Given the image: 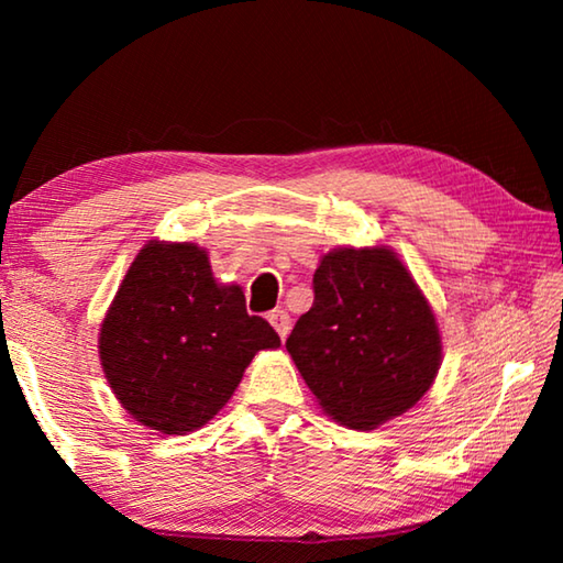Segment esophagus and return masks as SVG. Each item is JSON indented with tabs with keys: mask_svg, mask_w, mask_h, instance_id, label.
Listing matches in <instances>:
<instances>
[{
	"mask_svg": "<svg viewBox=\"0 0 563 563\" xmlns=\"http://www.w3.org/2000/svg\"><path fill=\"white\" fill-rule=\"evenodd\" d=\"M268 320H271V325L275 328V332L280 335V340H285V335L290 332V316H288V312L278 308V310L268 312Z\"/></svg>",
	"mask_w": 563,
	"mask_h": 563,
	"instance_id": "esophagus-1",
	"label": "esophagus"
}]
</instances>
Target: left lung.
Returning a JSON list of instances; mask_svg holds the SVG:
<instances>
[{"mask_svg": "<svg viewBox=\"0 0 563 563\" xmlns=\"http://www.w3.org/2000/svg\"><path fill=\"white\" fill-rule=\"evenodd\" d=\"M288 347L322 412L375 430L412 409L442 365L434 310L389 245L332 247Z\"/></svg>", "mask_w": 563, "mask_h": 563, "instance_id": "8db88e82", "label": "left lung"}]
</instances>
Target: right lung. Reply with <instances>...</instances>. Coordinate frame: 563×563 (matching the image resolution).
<instances>
[{
    "label": "right lung",
    "mask_w": 563,
    "mask_h": 563,
    "mask_svg": "<svg viewBox=\"0 0 563 563\" xmlns=\"http://www.w3.org/2000/svg\"><path fill=\"white\" fill-rule=\"evenodd\" d=\"M280 338L247 316L241 285L213 278L196 243L148 241L129 265L99 330L103 377L139 424L188 434L221 412L245 367Z\"/></svg>",
    "instance_id": "obj_1"
}]
</instances>
